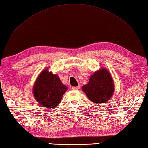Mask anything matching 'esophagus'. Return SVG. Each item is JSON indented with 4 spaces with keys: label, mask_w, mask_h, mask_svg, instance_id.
I'll return each instance as SVG.
<instances>
[{
    "label": "esophagus",
    "mask_w": 148,
    "mask_h": 148,
    "mask_svg": "<svg viewBox=\"0 0 148 148\" xmlns=\"http://www.w3.org/2000/svg\"><path fill=\"white\" fill-rule=\"evenodd\" d=\"M80 88V86H73L72 87V89H73V90H77V89H79Z\"/></svg>",
    "instance_id": "esophagus-1"
}]
</instances>
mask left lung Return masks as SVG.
I'll return each mask as SVG.
<instances>
[{
	"instance_id": "obj_1",
	"label": "left lung",
	"mask_w": 148,
	"mask_h": 148,
	"mask_svg": "<svg viewBox=\"0 0 148 148\" xmlns=\"http://www.w3.org/2000/svg\"><path fill=\"white\" fill-rule=\"evenodd\" d=\"M88 98L94 103H103L113 95L114 84L110 73L105 68L95 71L88 84L82 86Z\"/></svg>"
}]
</instances>
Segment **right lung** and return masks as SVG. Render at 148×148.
Segmentation results:
<instances>
[{
	"label": "right lung",
	"mask_w": 148,
	"mask_h": 148,
	"mask_svg": "<svg viewBox=\"0 0 148 148\" xmlns=\"http://www.w3.org/2000/svg\"><path fill=\"white\" fill-rule=\"evenodd\" d=\"M68 87L62 83L59 76L47 69L38 75L33 86V95L38 103L47 108L59 105Z\"/></svg>",
	"instance_id": "obj_1"
}]
</instances>
